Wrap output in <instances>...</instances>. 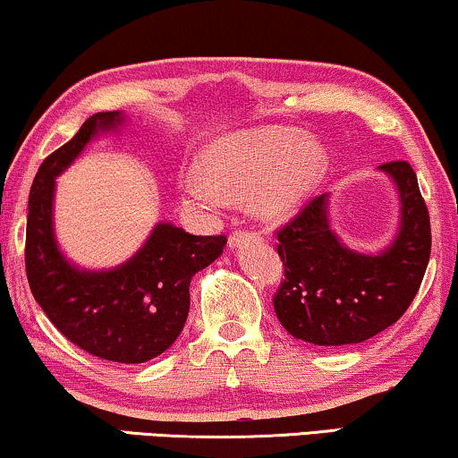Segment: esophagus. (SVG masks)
<instances>
[{
  "label": "esophagus",
  "instance_id": "obj_1",
  "mask_svg": "<svg viewBox=\"0 0 458 458\" xmlns=\"http://www.w3.org/2000/svg\"><path fill=\"white\" fill-rule=\"evenodd\" d=\"M259 240V233H250V231H235V233L229 235V246L231 248H242L250 242Z\"/></svg>",
  "mask_w": 458,
  "mask_h": 458
}]
</instances>
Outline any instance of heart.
I'll use <instances>...</instances> for the list:
<instances>
[{
	"label": "heart",
	"mask_w": 458,
	"mask_h": 458,
	"mask_svg": "<svg viewBox=\"0 0 458 458\" xmlns=\"http://www.w3.org/2000/svg\"><path fill=\"white\" fill-rule=\"evenodd\" d=\"M329 171L327 148L298 129H243L212 140L185 174L181 191L196 204L242 202L262 223H285Z\"/></svg>",
	"instance_id": "b5f03b06"
}]
</instances>
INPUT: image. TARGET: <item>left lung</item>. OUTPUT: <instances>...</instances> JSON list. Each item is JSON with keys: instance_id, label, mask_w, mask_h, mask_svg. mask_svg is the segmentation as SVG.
Listing matches in <instances>:
<instances>
[{"instance_id": "8db88e82", "label": "left lung", "mask_w": 458, "mask_h": 458, "mask_svg": "<svg viewBox=\"0 0 458 458\" xmlns=\"http://www.w3.org/2000/svg\"><path fill=\"white\" fill-rule=\"evenodd\" d=\"M398 191V229L379 252L346 246L331 229L329 193L279 231L285 279L275 315L296 340L315 346L360 344L398 321L417 296L431 252L429 215L409 162L377 166Z\"/></svg>"}]
</instances>
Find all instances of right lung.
I'll use <instances>...</instances> for the list:
<instances>
[{"label": "right lung", "mask_w": 458, "mask_h": 458, "mask_svg": "<svg viewBox=\"0 0 458 458\" xmlns=\"http://www.w3.org/2000/svg\"><path fill=\"white\" fill-rule=\"evenodd\" d=\"M123 112H98L71 141L49 154L35 174L27 218L30 292L64 337L104 360L137 365L177 340L190 312V284L223 254L225 235H191L156 223L143 246L112 268H85L55 240V179L102 133H116Z\"/></svg>", "instance_id": "right-lung-1"}]
</instances>
